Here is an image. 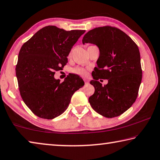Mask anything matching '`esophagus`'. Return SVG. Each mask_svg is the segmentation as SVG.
I'll return each mask as SVG.
<instances>
[{
    "label": "esophagus",
    "mask_w": 160,
    "mask_h": 160,
    "mask_svg": "<svg viewBox=\"0 0 160 160\" xmlns=\"http://www.w3.org/2000/svg\"><path fill=\"white\" fill-rule=\"evenodd\" d=\"M84 81H85V84H88V82H89V80H87V79H85V80H84Z\"/></svg>",
    "instance_id": "34e87169"
}]
</instances>
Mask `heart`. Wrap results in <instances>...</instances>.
Wrapping results in <instances>:
<instances>
[{
	"instance_id": "obj_1",
	"label": "heart",
	"mask_w": 160,
	"mask_h": 160,
	"mask_svg": "<svg viewBox=\"0 0 160 160\" xmlns=\"http://www.w3.org/2000/svg\"><path fill=\"white\" fill-rule=\"evenodd\" d=\"M71 72L72 73H74L77 75H79V76H81V77H85L88 75V71H87V70L81 67L74 68L72 69Z\"/></svg>"
}]
</instances>
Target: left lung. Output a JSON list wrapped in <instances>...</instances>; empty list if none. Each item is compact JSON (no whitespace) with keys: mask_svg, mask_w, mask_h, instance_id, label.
I'll list each match as a JSON object with an SVG mask.
<instances>
[{"mask_svg":"<svg viewBox=\"0 0 160 160\" xmlns=\"http://www.w3.org/2000/svg\"><path fill=\"white\" fill-rule=\"evenodd\" d=\"M90 43L99 49L97 66L92 72L90 84L94 88L89 102L104 117L118 116L136 99L142 80L138 47L125 32L110 26L94 28L85 34L82 44ZM107 79L102 86L98 80Z\"/></svg>","mask_w":160,"mask_h":160,"instance_id":"obj_1","label":"left lung"}]
</instances>
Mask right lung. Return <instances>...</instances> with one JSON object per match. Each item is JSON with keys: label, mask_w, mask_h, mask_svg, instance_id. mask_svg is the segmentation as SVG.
<instances>
[{"label": "right lung", "mask_w": 160, "mask_h": 160, "mask_svg": "<svg viewBox=\"0 0 160 160\" xmlns=\"http://www.w3.org/2000/svg\"><path fill=\"white\" fill-rule=\"evenodd\" d=\"M85 30L43 28L21 47L16 66L19 90L35 115L53 119L67 109L72 94L85 85L79 75L69 74L63 82L54 78L68 63L67 56Z\"/></svg>", "instance_id": "right-lung-1"}]
</instances>
